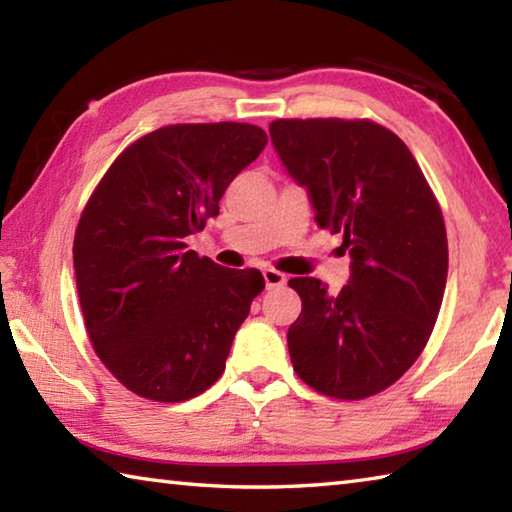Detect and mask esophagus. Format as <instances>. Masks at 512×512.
<instances>
[{
	"mask_svg": "<svg viewBox=\"0 0 512 512\" xmlns=\"http://www.w3.org/2000/svg\"><path fill=\"white\" fill-rule=\"evenodd\" d=\"M262 273H264L266 289H277V287H282L284 282H287V275L280 273V271H275V268H264Z\"/></svg>",
	"mask_w": 512,
	"mask_h": 512,
	"instance_id": "34e87169",
	"label": "esophagus"
}]
</instances>
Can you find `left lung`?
Instances as JSON below:
<instances>
[{
    "instance_id": "left-lung-1",
    "label": "left lung",
    "mask_w": 512,
    "mask_h": 512,
    "mask_svg": "<svg viewBox=\"0 0 512 512\" xmlns=\"http://www.w3.org/2000/svg\"><path fill=\"white\" fill-rule=\"evenodd\" d=\"M275 151L307 187L320 228L343 235L350 282L329 296L293 277L302 311L289 327L293 370L314 391L363 400L393 386L436 325L447 284L440 205L400 137L370 119H275Z\"/></svg>"
}]
</instances>
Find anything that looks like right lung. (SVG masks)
Listing matches in <instances>:
<instances>
[{
    "instance_id": "right-lung-1",
    "label": "right lung",
    "mask_w": 512,
    "mask_h": 512,
    "mask_svg": "<svg viewBox=\"0 0 512 512\" xmlns=\"http://www.w3.org/2000/svg\"><path fill=\"white\" fill-rule=\"evenodd\" d=\"M268 142L253 124H173L126 146L74 235V273L90 343L119 384L185 402L223 375L257 268H223L185 250L241 169Z\"/></svg>"
}]
</instances>
